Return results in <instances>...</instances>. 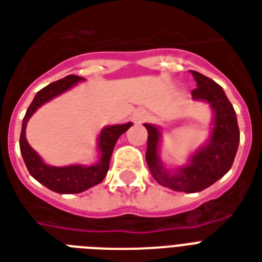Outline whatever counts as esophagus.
Returning a JSON list of instances; mask_svg holds the SVG:
<instances>
[{"mask_svg":"<svg viewBox=\"0 0 262 262\" xmlns=\"http://www.w3.org/2000/svg\"><path fill=\"white\" fill-rule=\"evenodd\" d=\"M146 119H147V112L143 111V109H137V111L133 113V121L134 123H137V124H139L142 121H145Z\"/></svg>","mask_w":262,"mask_h":262,"instance_id":"34e87169","label":"esophagus"}]
</instances>
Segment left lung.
<instances>
[{
	"mask_svg": "<svg viewBox=\"0 0 262 262\" xmlns=\"http://www.w3.org/2000/svg\"><path fill=\"white\" fill-rule=\"evenodd\" d=\"M196 89L191 91L192 99L205 101L213 109V128L209 141L192 154L188 164L168 171L159 157L161 133L159 127L145 124L147 129L146 163L157 183L175 191H202L230 171L239 145V127L236 113L222 86L208 76L191 71Z\"/></svg>",
	"mask_w": 262,
	"mask_h": 262,
	"instance_id": "obj_1",
	"label": "left lung"
}]
</instances>
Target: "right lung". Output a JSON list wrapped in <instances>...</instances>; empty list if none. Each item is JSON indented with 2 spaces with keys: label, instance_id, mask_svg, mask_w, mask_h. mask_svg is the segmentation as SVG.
<instances>
[{
  "label": "right lung",
  "instance_id": "add662e5",
  "mask_svg": "<svg viewBox=\"0 0 262 262\" xmlns=\"http://www.w3.org/2000/svg\"><path fill=\"white\" fill-rule=\"evenodd\" d=\"M83 80L84 79L80 76L68 75L64 79L50 83L42 90L38 91L35 98L32 99L31 105L28 106L23 119V125H21L20 151H21L28 172L31 173L34 179L46 186L49 190L58 192V194H78V192L86 191L87 188L93 187L95 184L101 183L108 173L109 161H111V156H112L117 139L121 134H124L133 125V123H125V124L108 125L101 129L98 137V150L101 157L98 163L93 164L90 167L80 165V164L68 165V167H52L45 163L35 150L28 145L26 139V127H27L28 120L35 113L36 109L40 108L43 103L62 94L64 91L70 90L71 87Z\"/></svg>",
  "mask_w": 262,
  "mask_h": 262
}]
</instances>
